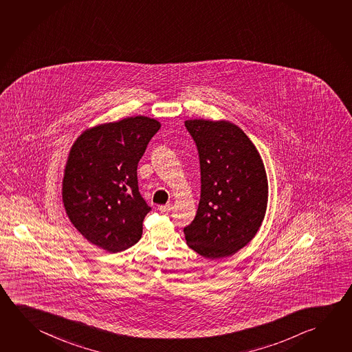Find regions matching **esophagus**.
Returning <instances> with one entry per match:
<instances>
[{"label": "esophagus", "instance_id": "1", "mask_svg": "<svg viewBox=\"0 0 352 352\" xmlns=\"http://www.w3.org/2000/svg\"><path fill=\"white\" fill-rule=\"evenodd\" d=\"M160 211H161L162 214H168V212H170L172 211V205H162L160 206Z\"/></svg>", "mask_w": 352, "mask_h": 352}]
</instances>
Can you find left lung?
<instances>
[{
	"instance_id": "obj_1",
	"label": "left lung",
	"mask_w": 352,
	"mask_h": 352,
	"mask_svg": "<svg viewBox=\"0 0 352 352\" xmlns=\"http://www.w3.org/2000/svg\"><path fill=\"white\" fill-rule=\"evenodd\" d=\"M197 144L201 192L195 219L184 228L188 246L205 258L228 257L257 234L268 201L258 151L228 121L188 120Z\"/></svg>"
}]
</instances>
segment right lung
Returning a JSON list of instances; mask_svg holds the SVG:
<instances>
[{"mask_svg": "<svg viewBox=\"0 0 352 352\" xmlns=\"http://www.w3.org/2000/svg\"><path fill=\"white\" fill-rule=\"evenodd\" d=\"M161 129L136 116L99 124L81 133L69 153L63 203L76 230L107 252L133 246L151 211L138 190L137 166Z\"/></svg>", "mask_w": 352, "mask_h": 352, "instance_id": "add662e5", "label": "right lung"}]
</instances>
